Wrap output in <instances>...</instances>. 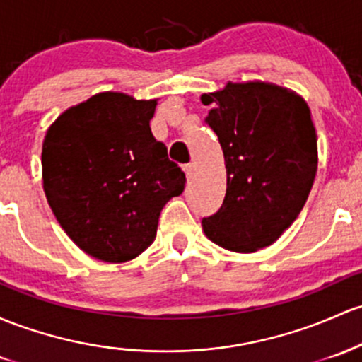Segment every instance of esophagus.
I'll use <instances>...</instances> for the list:
<instances>
[{"instance_id": "1", "label": "esophagus", "mask_w": 362, "mask_h": 362, "mask_svg": "<svg viewBox=\"0 0 362 362\" xmlns=\"http://www.w3.org/2000/svg\"><path fill=\"white\" fill-rule=\"evenodd\" d=\"M182 170H184L185 177L190 178V177H192V173H194V165H192V163H189V165L182 166Z\"/></svg>"}]
</instances>
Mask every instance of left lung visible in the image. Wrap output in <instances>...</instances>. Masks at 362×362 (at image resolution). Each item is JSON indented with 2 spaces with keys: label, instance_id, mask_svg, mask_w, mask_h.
Wrapping results in <instances>:
<instances>
[{
  "label": "left lung",
  "instance_id": "obj_1",
  "mask_svg": "<svg viewBox=\"0 0 362 362\" xmlns=\"http://www.w3.org/2000/svg\"><path fill=\"white\" fill-rule=\"evenodd\" d=\"M206 123L225 158L226 194L206 237L233 252L273 244L300 213L317 168L311 111L300 96L266 82L232 84L202 94Z\"/></svg>",
  "mask_w": 362,
  "mask_h": 362
}]
</instances>
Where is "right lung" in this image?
<instances>
[{
	"label": "right lung",
	"mask_w": 362,
	"mask_h": 362,
	"mask_svg": "<svg viewBox=\"0 0 362 362\" xmlns=\"http://www.w3.org/2000/svg\"><path fill=\"white\" fill-rule=\"evenodd\" d=\"M154 108V99L101 93L59 115L45 137L47 202L66 235L106 263L146 251L163 206L185 187V173L151 132Z\"/></svg>",
	"instance_id": "1"
}]
</instances>
